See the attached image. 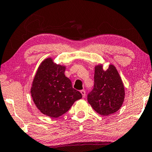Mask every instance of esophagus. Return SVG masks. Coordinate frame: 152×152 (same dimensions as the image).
<instances>
[{
	"label": "esophagus",
	"instance_id": "obj_1",
	"mask_svg": "<svg viewBox=\"0 0 152 152\" xmlns=\"http://www.w3.org/2000/svg\"><path fill=\"white\" fill-rule=\"evenodd\" d=\"M80 93L82 94V97H85V95H86V94H85V90H81L80 91Z\"/></svg>",
	"mask_w": 152,
	"mask_h": 152
}]
</instances>
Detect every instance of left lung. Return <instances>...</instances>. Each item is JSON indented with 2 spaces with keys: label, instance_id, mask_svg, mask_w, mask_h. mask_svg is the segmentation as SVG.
Returning <instances> with one entry per match:
<instances>
[{
  "label": "left lung",
  "instance_id": "1",
  "mask_svg": "<svg viewBox=\"0 0 152 152\" xmlns=\"http://www.w3.org/2000/svg\"><path fill=\"white\" fill-rule=\"evenodd\" d=\"M125 88L116 67L110 64L104 70L103 65L95 66L94 86L87 96L93 109L102 115L118 111L125 99Z\"/></svg>",
  "mask_w": 152,
  "mask_h": 152
}]
</instances>
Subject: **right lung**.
I'll return each instance as SVG.
<instances>
[{
	"instance_id": "obj_1",
	"label": "right lung",
	"mask_w": 152,
	"mask_h": 152,
	"mask_svg": "<svg viewBox=\"0 0 152 152\" xmlns=\"http://www.w3.org/2000/svg\"><path fill=\"white\" fill-rule=\"evenodd\" d=\"M65 68L48 58L39 66L31 84L34 103L41 113L50 118L63 115L75 101L82 97L80 91L73 89L70 80L65 77Z\"/></svg>"
}]
</instances>
